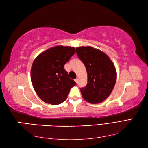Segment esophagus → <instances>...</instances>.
Instances as JSON below:
<instances>
[{
    "label": "esophagus",
    "mask_w": 148,
    "mask_h": 148,
    "mask_svg": "<svg viewBox=\"0 0 148 148\" xmlns=\"http://www.w3.org/2000/svg\"><path fill=\"white\" fill-rule=\"evenodd\" d=\"M75 82L77 83V84H78V78H76V79H75Z\"/></svg>",
    "instance_id": "obj_1"
}]
</instances>
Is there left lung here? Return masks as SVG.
<instances>
[{"mask_svg":"<svg viewBox=\"0 0 148 148\" xmlns=\"http://www.w3.org/2000/svg\"><path fill=\"white\" fill-rule=\"evenodd\" d=\"M76 50L87 72V84L80 88L83 98L91 103L102 102L116 84L117 72L114 63L106 53L91 46L77 47Z\"/></svg>","mask_w":148,"mask_h":148,"instance_id":"left-lung-1","label":"left lung"}]
</instances>
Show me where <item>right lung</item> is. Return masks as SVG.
I'll use <instances>...</instances> for the list:
<instances>
[{"label":"right lung","mask_w":148,"mask_h":148,"mask_svg":"<svg viewBox=\"0 0 148 148\" xmlns=\"http://www.w3.org/2000/svg\"><path fill=\"white\" fill-rule=\"evenodd\" d=\"M75 53V48L57 46L41 53L34 60L31 70L32 86L42 101L58 105L67 98L76 82L68 77L64 65Z\"/></svg>","instance_id":"add662e5"}]
</instances>
